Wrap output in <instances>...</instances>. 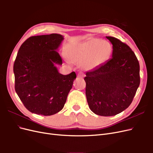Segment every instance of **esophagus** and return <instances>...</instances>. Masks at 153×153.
Returning <instances> with one entry per match:
<instances>
[{
	"instance_id": "1",
	"label": "esophagus",
	"mask_w": 153,
	"mask_h": 153,
	"mask_svg": "<svg viewBox=\"0 0 153 153\" xmlns=\"http://www.w3.org/2000/svg\"><path fill=\"white\" fill-rule=\"evenodd\" d=\"M78 76L80 78H84L85 76V74L83 72H79L78 73Z\"/></svg>"
}]
</instances>
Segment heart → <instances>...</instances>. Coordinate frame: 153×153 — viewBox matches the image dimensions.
<instances>
[{"instance_id":"1","label":"heart","mask_w":153,"mask_h":153,"mask_svg":"<svg viewBox=\"0 0 153 153\" xmlns=\"http://www.w3.org/2000/svg\"><path fill=\"white\" fill-rule=\"evenodd\" d=\"M112 52V46L108 41L94 38L73 47L66 56L69 62L81 64L83 68L89 70L107 61Z\"/></svg>"}]
</instances>
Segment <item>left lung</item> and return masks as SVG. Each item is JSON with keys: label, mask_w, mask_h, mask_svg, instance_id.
<instances>
[{"label": "left lung", "mask_w": 153, "mask_h": 153, "mask_svg": "<svg viewBox=\"0 0 153 153\" xmlns=\"http://www.w3.org/2000/svg\"><path fill=\"white\" fill-rule=\"evenodd\" d=\"M112 58L86 73L85 94L90 109L101 116H113L130 105L140 85V65L129 46L111 36Z\"/></svg>", "instance_id": "1"}]
</instances>
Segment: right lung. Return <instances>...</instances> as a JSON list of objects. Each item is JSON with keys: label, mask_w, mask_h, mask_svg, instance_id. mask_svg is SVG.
Listing matches in <instances>:
<instances>
[{"label": "right lung", "mask_w": 153, "mask_h": 153, "mask_svg": "<svg viewBox=\"0 0 153 153\" xmlns=\"http://www.w3.org/2000/svg\"><path fill=\"white\" fill-rule=\"evenodd\" d=\"M64 38L58 34L31 36L22 43L13 65L15 89L25 107L38 115H52L65 104L75 72L60 74L62 64L56 50Z\"/></svg>", "instance_id": "obj_1"}]
</instances>
